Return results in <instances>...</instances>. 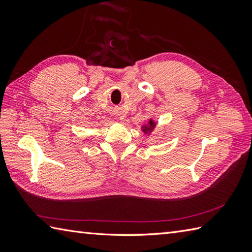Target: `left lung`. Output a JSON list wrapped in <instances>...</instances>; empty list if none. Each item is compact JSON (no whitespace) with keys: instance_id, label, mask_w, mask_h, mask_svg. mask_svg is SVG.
Wrapping results in <instances>:
<instances>
[{"instance_id":"obj_1","label":"left lung","mask_w":252,"mask_h":252,"mask_svg":"<svg viewBox=\"0 0 252 252\" xmlns=\"http://www.w3.org/2000/svg\"><path fill=\"white\" fill-rule=\"evenodd\" d=\"M153 127H155V123H154V121H153V120H151V121H149V126L144 127V130H143V131H145V132L149 131V132H151V130L153 129Z\"/></svg>"}]
</instances>
